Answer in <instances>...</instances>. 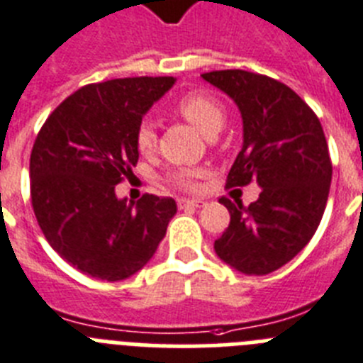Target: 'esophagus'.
<instances>
[{
    "label": "esophagus",
    "mask_w": 363,
    "mask_h": 363,
    "mask_svg": "<svg viewBox=\"0 0 363 363\" xmlns=\"http://www.w3.org/2000/svg\"><path fill=\"white\" fill-rule=\"evenodd\" d=\"M179 208H201L204 206V201L201 199H179Z\"/></svg>",
    "instance_id": "esophagus-1"
}]
</instances>
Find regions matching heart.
<instances>
[{"label":"heart","mask_w":363,"mask_h":363,"mask_svg":"<svg viewBox=\"0 0 363 363\" xmlns=\"http://www.w3.org/2000/svg\"><path fill=\"white\" fill-rule=\"evenodd\" d=\"M173 111L181 115L184 121L191 122L195 128H199L204 135L212 137L223 128L226 121L225 106L217 96L204 91H195V93H188L175 102ZM135 146L143 155H150L157 147V131L153 124L147 121L140 122L135 131ZM168 181L173 186H177L181 190L195 191L199 188L197 182V173L191 169H175L169 173Z\"/></svg>","instance_id":"b5f03b06"}]
</instances>
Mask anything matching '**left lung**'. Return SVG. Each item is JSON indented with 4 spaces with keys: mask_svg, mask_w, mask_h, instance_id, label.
Here are the masks:
<instances>
[{
    "mask_svg": "<svg viewBox=\"0 0 363 363\" xmlns=\"http://www.w3.org/2000/svg\"><path fill=\"white\" fill-rule=\"evenodd\" d=\"M234 99L242 147L226 186L263 188L250 206L220 197L230 225L213 242L217 256L248 276L283 267L311 241L325 212L333 162L316 113L281 82L225 69L201 74Z\"/></svg>",
    "mask_w": 363,
    "mask_h": 363,
    "instance_id": "obj_1",
    "label": "left lung"
}]
</instances>
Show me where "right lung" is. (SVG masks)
Returning a JSON list of instances; mask_svg holds the SVG:
<instances>
[{
    "label": "right lung",
    "instance_id": "add662e5",
    "mask_svg": "<svg viewBox=\"0 0 363 363\" xmlns=\"http://www.w3.org/2000/svg\"><path fill=\"white\" fill-rule=\"evenodd\" d=\"M173 77L115 78L67 96L42 125L30 153V201L49 245L96 279L121 281L153 257L177 204L144 194L116 199L138 162L135 131Z\"/></svg>",
    "mask_w": 363,
    "mask_h": 363
}]
</instances>
